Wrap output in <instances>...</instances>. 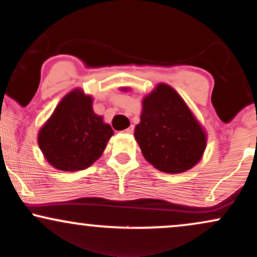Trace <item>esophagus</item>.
Instances as JSON below:
<instances>
[{
    "label": "esophagus",
    "mask_w": 257,
    "mask_h": 257,
    "mask_svg": "<svg viewBox=\"0 0 257 257\" xmlns=\"http://www.w3.org/2000/svg\"><path fill=\"white\" fill-rule=\"evenodd\" d=\"M133 132H134V126L133 125H131L129 128H126L124 131V133H126V134H133Z\"/></svg>",
    "instance_id": "obj_1"
}]
</instances>
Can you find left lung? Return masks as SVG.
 I'll list each match as a JSON object with an SVG mask.
<instances>
[{"mask_svg": "<svg viewBox=\"0 0 257 257\" xmlns=\"http://www.w3.org/2000/svg\"><path fill=\"white\" fill-rule=\"evenodd\" d=\"M135 139L146 160L166 173H183L201 159L206 135L184 99L159 84L142 102Z\"/></svg>", "mask_w": 257, "mask_h": 257, "instance_id": "left-lung-1", "label": "left lung"}]
</instances>
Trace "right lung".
<instances>
[{
    "label": "right lung",
    "instance_id": "obj_1",
    "mask_svg": "<svg viewBox=\"0 0 257 257\" xmlns=\"http://www.w3.org/2000/svg\"><path fill=\"white\" fill-rule=\"evenodd\" d=\"M112 134L111 126L93 112L92 98L73 90L39 132L38 144L52 166L76 172L99 159Z\"/></svg>",
    "mask_w": 257,
    "mask_h": 257
}]
</instances>
